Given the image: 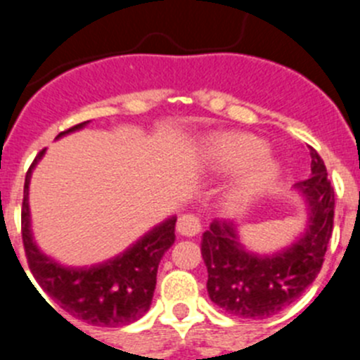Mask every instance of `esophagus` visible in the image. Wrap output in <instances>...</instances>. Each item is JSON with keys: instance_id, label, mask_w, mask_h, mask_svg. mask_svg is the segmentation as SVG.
Segmentation results:
<instances>
[{"instance_id": "esophagus-1", "label": "esophagus", "mask_w": 360, "mask_h": 360, "mask_svg": "<svg viewBox=\"0 0 360 360\" xmlns=\"http://www.w3.org/2000/svg\"><path fill=\"white\" fill-rule=\"evenodd\" d=\"M202 230L200 221L195 214H183L177 219V232L184 237H193L197 236Z\"/></svg>"}]
</instances>
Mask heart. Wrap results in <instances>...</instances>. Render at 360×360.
Masks as SVG:
<instances>
[{
    "instance_id": "heart-1",
    "label": "heart",
    "mask_w": 360,
    "mask_h": 360,
    "mask_svg": "<svg viewBox=\"0 0 360 360\" xmlns=\"http://www.w3.org/2000/svg\"><path fill=\"white\" fill-rule=\"evenodd\" d=\"M262 139L244 131H225L207 139L204 163L211 172L232 174L239 170L223 195L230 214H243L260 200L281 176L278 160L269 156Z\"/></svg>"
}]
</instances>
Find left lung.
I'll return each instance as SVG.
<instances>
[{
	"label": "left lung",
	"instance_id": "left-lung-1",
	"mask_svg": "<svg viewBox=\"0 0 360 360\" xmlns=\"http://www.w3.org/2000/svg\"><path fill=\"white\" fill-rule=\"evenodd\" d=\"M311 177L294 184L306 204L304 230L274 253L243 244L236 223L212 221L202 236L207 292L230 315L262 320L276 315L304 294L322 269L334 225V188L319 153L309 148Z\"/></svg>",
	"mask_w": 360,
	"mask_h": 360
}]
</instances>
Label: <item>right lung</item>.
I'll return each instance as SVG.
<instances>
[{"label":"right lung","mask_w":360,"mask_h":360,"mask_svg":"<svg viewBox=\"0 0 360 360\" xmlns=\"http://www.w3.org/2000/svg\"><path fill=\"white\" fill-rule=\"evenodd\" d=\"M89 121L61 131V139L82 130ZM45 155V149L31 163L24 181L22 243L27 265L34 280L49 297L68 315L100 327H120L137 322L148 313L156 288V273L165 251L176 240V216H170L130 248L102 264L89 267H70L47 257L38 248L31 230L30 183L33 169Z\"/></svg>","instance_id":"1"}]
</instances>
